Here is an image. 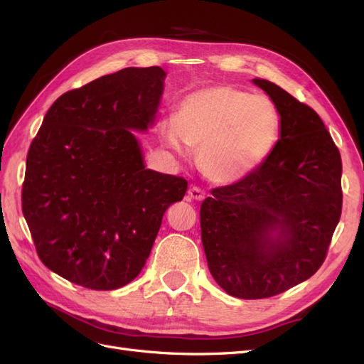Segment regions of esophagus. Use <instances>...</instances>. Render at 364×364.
<instances>
[{"instance_id": "obj_1", "label": "esophagus", "mask_w": 364, "mask_h": 364, "mask_svg": "<svg viewBox=\"0 0 364 364\" xmlns=\"http://www.w3.org/2000/svg\"><path fill=\"white\" fill-rule=\"evenodd\" d=\"M188 197H190V199H193V200L200 202V200L205 199V191L200 190L199 186H191V188L188 190Z\"/></svg>"}]
</instances>
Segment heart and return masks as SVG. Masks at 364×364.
<instances>
[{
  "instance_id": "b5f03b06",
  "label": "heart",
  "mask_w": 364,
  "mask_h": 364,
  "mask_svg": "<svg viewBox=\"0 0 364 364\" xmlns=\"http://www.w3.org/2000/svg\"><path fill=\"white\" fill-rule=\"evenodd\" d=\"M281 115L269 97L229 85L208 86L186 95L174 119H164L162 141L185 156L199 150L197 164L215 185H235L261 168L278 144Z\"/></svg>"
}]
</instances>
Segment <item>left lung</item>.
Segmentation results:
<instances>
[{"label":"left lung","mask_w":364,"mask_h":364,"mask_svg":"<svg viewBox=\"0 0 364 364\" xmlns=\"http://www.w3.org/2000/svg\"><path fill=\"white\" fill-rule=\"evenodd\" d=\"M281 115L278 144L247 179L211 191L200 206L202 245L215 282L264 299L311 278L341 214V159L311 107L264 79Z\"/></svg>","instance_id":"1"}]
</instances>
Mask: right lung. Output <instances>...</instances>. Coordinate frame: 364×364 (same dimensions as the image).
<instances>
[{"instance_id":"obj_1","label":"right lung","mask_w":364,"mask_h":364,"mask_svg":"<svg viewBox=\"0 0 364 364\" xmlns=\"http://www.w3.org/2000/svg\"><path fill=\"white\" fill-rule=\"evenodd\" d=\"M167 77L124 68L60 95L26 164L23 213L41 261L91 290L134 281L188 182L146 168L136 132L155 126Z\"/></svg>"}]
</instances>
